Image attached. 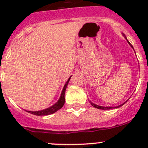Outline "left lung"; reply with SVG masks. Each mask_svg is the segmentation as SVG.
<instances>
[{
    "mask_svg": "<svg viewBox=\"0 0 148 148\" xmlns=\"http://www.w3.org/2000/svg\"><path fill=\"white\" fill-rule=\"evenodd\" d=\"M124 36H125V38H126L127 39V38H126V36H125V35H123ZM127 42H128V44H130V46H131V47L132 48V49H133V46H132V44H130V43L129 42V41H127ZM90 103H91V104H92V106H93L94 107H95V108H97V109H99V110H110V109H114V108H118V107H121V106H122L124 104H125V103H123V104H120V105H119V106H117V107H102V106H99V105H97V104H94V103H92V102H90Z\"/></svg>",
    "mask_w": 148,
    "mask_h": 148,
    "instance_id": "obj_1",
    "label": "left lung"
}]
</instances>
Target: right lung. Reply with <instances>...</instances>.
Segmentation results:
<instances>
[{
  "label": "right lung",
  "instance_id": "add662e5",
  "mask_svg": "<svg viewBox=\"0 0 148 148\" xmlns=\"http://www.w3.org/2000/svg\"><path fill=\"white\" fill-rule=\"evenodd\" d=\"M71 77V76L69 77V78L68 81L66 82L64 86V88H63V90H62V95H61L60 98H59V99L58 100V102H56V104H54L53 105H52L51 107H49V108L45 109V110H41V111L31 112V111H27V110H26V111L28 112H29V113H31V114H35V115L44 116V115H49V114H53V113L56 112L58 111L59 110H60V109L63 107L64 104V102H65L64 95H65L66 89V86H67V85H68L69 82Z\"/></svg>",
  "mask_w": 148,
  "mask_h": 148
}]
</instances>
